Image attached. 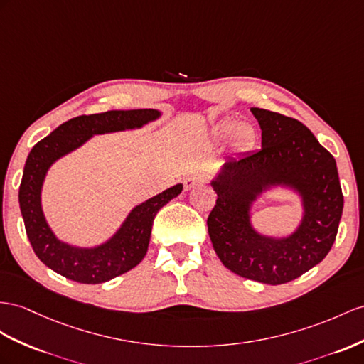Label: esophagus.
Returning <instances> with one entry per match:
<instances>
[{
	"label": "esophagus",
	"mask_w": 364,
	"mask_h": 364,
	"mask_svg": "<svg viewBox=\"0 0 364 364\" xmlns=\"http://www.w3.org/2000/svg\"><path fill=\"white\" fill-rule=\"evenodd\" d=\"M201 183H204V176H203L201 173H198V172H192V173H189V175L186 176V178H184V181H183V184H184V189H186V191H189V189H192V188H193V186L201 184Z\"/></svg>",
	"instance_id": "esophagus-1"
}]
</instances>
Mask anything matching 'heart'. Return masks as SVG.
<instances>
[{"label": "heart", "instance_id": "obj_1", "mask_svg": "<svg viewBox=\"0 0 364 364\" xmlns=\"http://www.w3.org/2000/svg\"><path fill=\"white\" fill-rule=\"evenodd\" d=\"M235 134V139L240 146H250L255 141V130L247 123H240L238 119H228L218 127L221 138H229Z\"/></svg>", "mask_w": 364, "mask_h": 364}]
</instances>
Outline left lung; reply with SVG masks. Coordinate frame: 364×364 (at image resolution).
Wrapping results in <instances>:
<instances>
[{
  "label": "left lung",
  "mask_w": 364,
  "mask_h": 364,
  "mask_svg": "<svg viewBox=\"0 0 364 364\" xmlns=\"http://www.w3.org/2000/svg\"><path fill=\"white\" fill-rule=\"evenodd\" d=\"M262 127V149L221 166L210 181L217 204L208 230L221 263L234 274L264 284H283L303 275L329 254L343 213V193L335 158L298 119L250 107ZM275 187L294 190L304 215L283 237L253 228V203Z\"/></svg>",
  "instance_id": "obj_1"
}]
</instances>
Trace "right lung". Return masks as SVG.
<instances>
[{"label":"right lung","instance_id":"1","mask_svg":"<svg viewBox=\"0 0 364 364\" xmlns=\"http://www.w3.org/2000/svg\"><path fill=\"white\" fill-rule=\"evenodd\" d=\"M160 117L161 112L156 109L107 110L81 115L63 123L32 147L24 164L18 200L33 252L53 272L77 283L98 284L126 274L144 258L156 212L178 197L183 191L181 183L138 204L114 235L92 247L64 243L53 234L43 212L41 191L50 166L77 151L93 135L139 129Z\"/></svg>","mask_w":364,"mask_h":364}]
</instances>
